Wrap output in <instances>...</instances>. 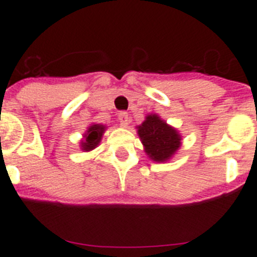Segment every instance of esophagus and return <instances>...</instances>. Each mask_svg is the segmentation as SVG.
Listing matches in <instances>:
<instances>
[{
  "label": "esophagus",
  "instance_id": "esophagus-1",
  "mask_svg": "<svg viewBox=\"0 0 257 257\" xmlns=\"http://www.w3.org/2000/svg\"><path fill=\"white\" fill-rule=\"evenodd\" d=\"M118 121H119V124H121V126L127 127V124L130 123V117H128V113L119 112L118 113Z\"/></svg>",
  "mask_w": 257,
  "mask_h": 257
}]
</instances>
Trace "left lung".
<instances>
[{"instance_id":"obj_1","label":"left lung","mask_w":257,"mask_h":257,"mask_svg":"<svg viewBox=\"0 0 257 257\" xmlns=\"http://www.w3.org/2000/svg\"><path fill=\"white\" fill-rule=\"evenodd\" d=\"M138 134L148 157L158 163L169 161L181 147L178 131L158 114H148L145 121L138 126Z\"/></svg>"}]
</instances>
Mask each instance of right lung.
<instances>
[{"label":"right lung","mask_w":257,"mask_h":257,"mask_svg":"<svg viewBox=\"0 0 257 257\" xmlns=\"http://www.w3.org/2000/svg\"><path fill=\"white\" fill-rule=\"evenodd\" d=\"M105 131L104 124H91L88 127L86 133L84 134V140H81V149L84 152H90V150L95 149L98 145H99L100 140H102V136Z\"/></svg>","instance_id":"right-lung-1"}]
</instances>
